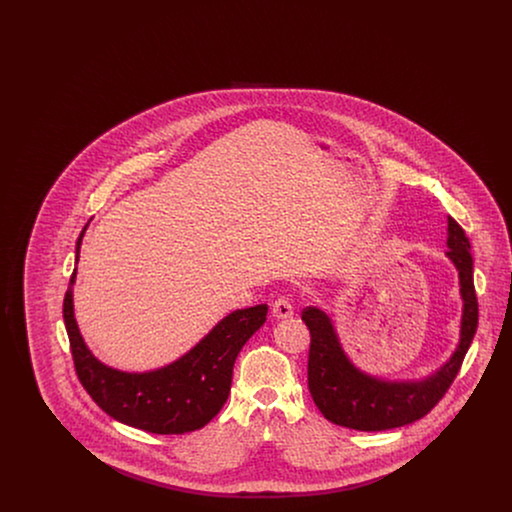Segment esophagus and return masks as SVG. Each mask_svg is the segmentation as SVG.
<instances>
[{
  "label": "esophagus",
  "instance_id": "esophagus-1",
  "mask_svg": "<svg viewBox=\"0 0 512 512\" xmlns=\"http://www.w3.org/2000/svg\"><path fill=\"white\" fill-rule=\"evenodd\" d=\"M293 315L292 299L288 295H280L274 303H272V317L274 318H290Z\"/></svg>",
  "mask_w": 512,
  "mask_h": 512
}]
</instances>
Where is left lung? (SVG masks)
<instances>
[{
  "label": "left lung",
  "mask_w": 512,
  "mask_h": 512,
  "mask_svg": "<svg viewBox=\"0 0 512 512\" xmlns=\"http://www.w3.org/2000/svg\"><path fill=\"white\" fill-rule=\"evenodd\" d=\"M447 247V257L459 270L463 297L461 340L451 359L432 376L391 382L366 374L341 349L332 318L317 307L303 309L301 320L311 332L309 391L326 420L361 432L391 430L426 416L449 390L478 328V299L470 242L459 222L451 217L447 219Z\"/></svg>",
  "instance_id": "obj_1"
}]
</instances>
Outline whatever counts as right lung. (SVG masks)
Wrapping results in <instances>:
<instances>
[{
	"label": "right lung",
	"mask_w": 512,
	"mask_h": 512,
	"mask_svg": "<svg viewBox=\"0 0 512 512\" xmlns=\"http://www.w3.org/2000/svg\"><path fill=\"white\" fill-rule=\"evenodd\" d=\"M88 224L76 240V263ZM73 270L63 301L80 384L99 407L132 428L151 434H186L203 428L219 414L232 386L238 353L267 320V305L238 309L171 365L151 372H122L103 365L82 340L74 318Z\"/></svg>",
	"instance_id": "1"
}]
</instances>
